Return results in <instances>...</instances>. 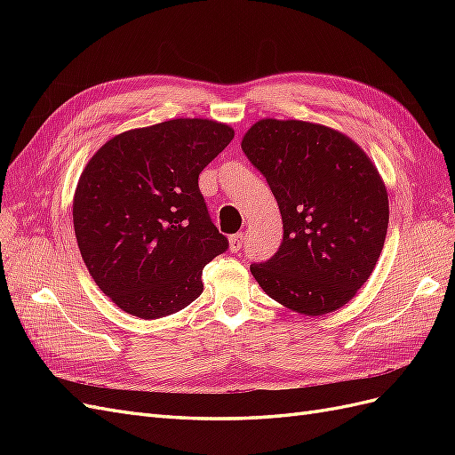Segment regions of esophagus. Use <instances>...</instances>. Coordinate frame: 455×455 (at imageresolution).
<instances>
[{"mask_svg":"<svg viewBox=\"0 0 455 455\" xmlns=\"http://www.w3.org/2000/svg\"><path fill=\"white\" fill-rule=\"evenodd\" d=\"M244 244V233H235V235L229 237V251L239 252Z\"/></svg>","mask_w":455,"mask_h":455,"instance_id":"1","label":"esophagus"}]
</instances>
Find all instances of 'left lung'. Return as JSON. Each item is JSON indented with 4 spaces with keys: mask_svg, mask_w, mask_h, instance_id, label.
Returning <instances> with one entry per match:
<instances>
[{
    "mask_svg": "<svg viewBox=\"0 0 455 455\" xmlns=\"http://www.w3.org/2000/svg\"><path fill=\"white\" fill-rule=\"evenodd\" d=\"M241 148L277 199L283 243L251 271L264 292L299 315L347 304L379 259L389 224L383 178L347 134L319 123L259 119Z\"/></svg>",
    "mask_w": 455,
    "mask_h": 455,
    "instance_id": "left-lung-1",
    "label": "left lung"
}]
</instances>
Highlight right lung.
<instances>
[{
	"label": "right lung",
	"instance_id": "obj_1",
	"mask_svg": "<svg viewBox=\"0 0 455 455\" xmlns=\"http://www.w3.org/2000/svg\"><path fill=\"white\" fill-rule=\"evenodd\" d=\"M235 132L180 117L131 129L89 159L74 196L81 258L100 291L140 319L184 309L203 292V267L226 252L199 174Z\"/></svg>",
	"mask_w": 455,
	"mask_h": 455
}]
</instances>
